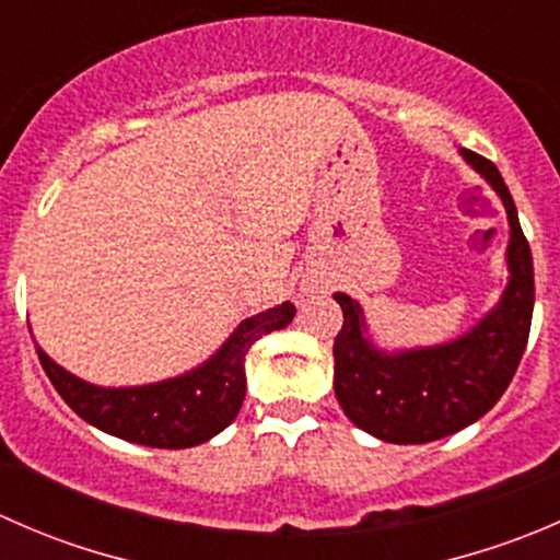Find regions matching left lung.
Returning a JSON list of instances; mask_svg holds the SVG:
<instances>
[{
  "label": "left lung",
  "mask_w": 560,
  "mask_h": 560,
  "mask_svg": "<svg viewBox=\"0 0 560 560\" xmlns=\"http://www.w3.org/2000/svg\"><path fill=\"white\" fill-rule=\"evenodd\" d=\"M460 156L501 197L510 222L506 279L499 303L471 330L436 347L382 349L371 338L363 306L336 292L343 312L332 343V389L343 415L389 444H428L453 436L488 415L515 376L534 314V262L515 200L499 167L474 151Z\"/></svg>",
  "instance_id": "1"
}]
</instances>
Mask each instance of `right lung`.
I'll list each match as a JSON object with an SVG mask.
<instances>
[{
	"label": "right lung",
	"instance_id": "1",
	"mask_svg": "<svg viewBox=\"0 0 560 560\" xmlns=\"http://www.w3.org/2000/svg\"><path fill=\"white\" fill-rule=\"evenodd\" d=\"M290 301L241 322L202 365L138 387H100L70 374L37 347L50 385L78 417L124 442L160 450H186L222 433L238 417L246 395V352L254 341L287 327Z\"/></svg>",
	"mask_w": 560,
	"mask_h": 560
}]
</instances>
